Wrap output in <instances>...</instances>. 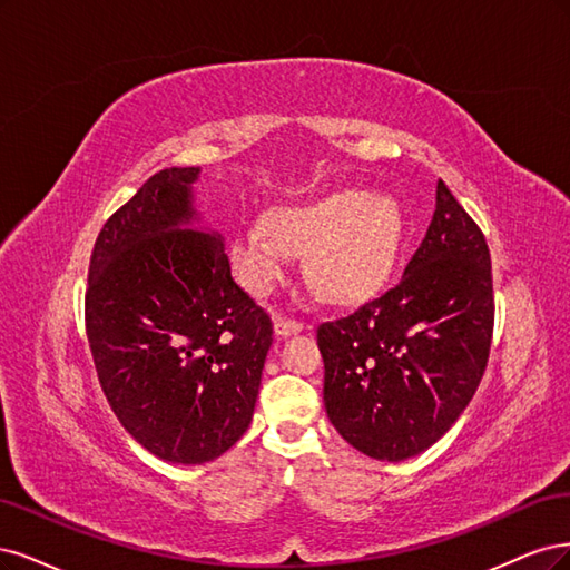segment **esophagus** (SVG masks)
I'll list each match as a JSON object with an SVG mask.
<instances>
[{
    "instance_id": "esophagus-1",
    "label": "esophagus",
    "mask_w": 570,
    "mask_h": 570,
    "mask_svg": "<svg viewBox=\"0 0 570 570\" xmlns=\"http://www.w3.org/2000/svg\"><path fill=\"white\" fill-rule=\"evenodd\" d=\"M303 322L301 320H291L286 315H282V312H277L274 315V332H277L279 336H291V334H298L303 332Z\"/></svg>"
}]
</instances>
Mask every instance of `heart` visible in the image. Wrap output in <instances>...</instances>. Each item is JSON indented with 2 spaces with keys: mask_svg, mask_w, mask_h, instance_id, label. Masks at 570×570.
Instances as JSON below:
<instances>
[{
  "mask_svg": "<svg viewBox=\"0 0 570 570\" xmlns=\"http://www.w3.org/2000/svg\"><path fill=\"white\" fill-rule=\"evenodd\" d=\"M402 242V217L385 196L338 191L236 229L232 263L242 284L265 296L296 255H307V277L322 298L355 303L389 277Z\"/></svg>",
  "mask_w": 570,
  "mask_h": 570,
  "instance_id": "obj_1",
  "label": "heart"
}]
</instances>
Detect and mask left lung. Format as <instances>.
I'll return each mask as SVG.
<instances>
[{
  "label": "left lung",
  "instance_id": "obj_1",
  "mask_svg": "<svg viewBox=\"0 0 570 570\" xmlns=\"http://www.w3.org/2000/svg\"><path fill=\"white\" fill-rule=\"evenodd\" d=\"M492 326L485 236L440 179L433 219L400 282L317 326L328 421L385 462L429 450L479 389Z\"/></svg>",
  "mask_w": 570,
  "mask_h": 570
}]
</instances>
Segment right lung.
<instances>
[{"mask_svg": "<svg viewBox=\"0 0 570 570\" xmlns=\"http://www.w3.org/2000/svg\"><path fill=\"white\" fill-rule=\"evenodd\" d=\"M198 173L151 175L106 219L85 293L108 405L173 464L213 462L246 433L272 345V320L232 279L223 236L179 227L196 215Z\"/></svg>", "mask_w": 570, "mask_h": 570, "instance_id": "right-lung-1", "label": "right lung"}]
</instances>
